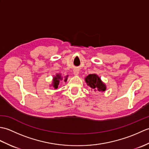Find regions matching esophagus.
I'll use <instances>...</instances> for the list:
<instances>
[{
  "label": "esophagus",
  "mask_w": 149,
  "mask_h": 149,
  "mask_svg": "<svg viewBox=\"0 0 149 149\" xmlns=\"http://www.w3.org/2000/svg\"><path fill=\"white\" fill-rule=\"evenodd\" d=\"M74 74L75 75H77L79 74V70L77 69V68H75V69L74 70Z\"/></svg>",
  "instance_id": "34e87169"
}]
</instances>
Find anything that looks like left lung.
I'll list each match as a JSON object with an SVG mask.
<instances>
[{"instance_id":"left-lung-1","label":"left lung","mask_w":149,"mask_h":149,"mask_svg":"<svg viewBox=\"0 0 149 149\" xmlns=\"http://www.w3.org/2000/svg\"><path fill=\"white\" fill-rule=\"evenodd\" d=\"M85 81L88 86L92 88L94 91H104L106 90V86L101 81L100 78L97 74H90L85 77Z\"/></svg>"}]
</instances>
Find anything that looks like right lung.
Masks as SVG:
<instances>
[{"instance_id":"obj_1","label":"right lung","mask_w":149,"mask_h":149,"mask_svg":"<svg viewBox=\"0 0 149 149\" xmlns=\"http://www.w3.org/2000/svg\"><path fill=\"white\" fill-rule=\"evenodd\" d=\"M68 75H66V76L65 77V80L64 81L65 82H66V81H67V77H68ZM63 78L61 77V75L59 74H56V76H54L53 77V81H52V86L55 88V89H56V88H58V85H59V81L60 80H62Z\"/></svg>"}]
</instances>
